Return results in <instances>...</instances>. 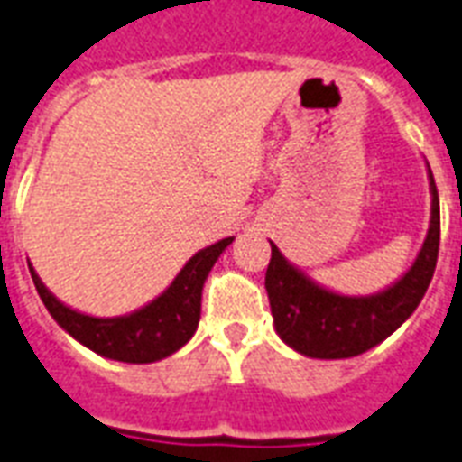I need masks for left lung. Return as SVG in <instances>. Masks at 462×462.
I'll return each instance as SVG.
<instances>
[{"label": "left lung", "mask_w": 462, "mask_h": 462, "mask_svg": "<svg viewBox=\"0 0 462 462\" xmlns=\"http://www.w3.org/2000/svg\"><path fill=\"white\" fill-rule=\"evenodd\" d=\"M431 222L413 264L384 291L370 296H345L316 283L272 245L266 266V293L274 328L296 353L316 360H345L367 353L387 340L411 316L429 289L439 259L440 205L429 169Z\"/></svg>", "instance_id": "obj_1"}]
</instances>
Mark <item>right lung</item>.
Segmentation results:
<instances>
[{"mask_svg":"<svg viewBox=\"0 0 462 462\" xmlns=\"http://www.w3.org/2000/svg\"><path fill=\"white\" fill-rule=\"evenodd\" d=\"M232 240L235 237H225V240L196 252L162 296H156L152 303H146L126 316L115 318L88 316V313H80V310L60 303L43 286L39 274L33 272V266L29 264V269L43 306L49 309L53 320L66 330L68 336L107 360L146 365V362L169 357L193 337V333L198 330V320H200L203 283L217 257L230 247Z\"/></svg>","mask_w":462,"mask_h":462,"instance_id":"obj_1","label":"right lung"}]
</instances>
